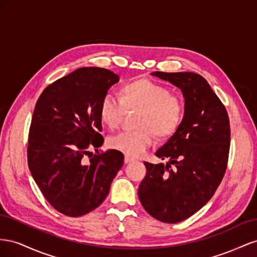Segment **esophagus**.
Returning <instances> with one entry per match:
<instances>
[{"label": "esophagus", "mask_w": 257, "mask_h": 257, "mask_svg": "<svg viewBox=\"0 0 257 257\" xmlns=\"http://www.w3.org/2000/svg\"><path fill=\"white\" fill-rule=\"evenodd\" d=\"M134 160H135L134 158H131L129 156H124V164H130V163H133Z\"/></svg>", "instance_id": "34e87169"}]
</instances>
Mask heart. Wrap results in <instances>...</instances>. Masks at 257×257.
I'll use <instances>...</instances> for the list:
<instances>
[{
  "mask_svg": "<svg viewBox=\"0 0 257 257\" xmlns=\"http://www.w3.org/2000/svg\"><path fill=\"white\" fill-rule=\"evenodd\" d=\"M134 131L122 133L109 141L113 149L129 157L143 156L155 142L177 134L185 116L182 94L150 79H136L121 86L119 99L112 94L102 98L100 119L111 130L118 128L127 112H137Z\"/></svg>",
  "mask_w": 257,
  "mask_h": 257,
  "instance_id": "b5f03b06",
  "label": "heart"
}]
</instances>
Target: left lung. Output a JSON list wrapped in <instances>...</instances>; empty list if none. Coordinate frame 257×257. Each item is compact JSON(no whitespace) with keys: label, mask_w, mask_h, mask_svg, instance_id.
Returning a JSON list of instances; mask_svg holds the SVG:
<instances>
[{"label":"left lung","mask_w":257,"mask_h":257,"mask_svg":"<svg viewBox=\"0 0 257 257\" xmlns=\"http://www.w3.org/2000/svg\"><path fill=\"white\" fill-rule=\"evenodd\" d=\"M181 88L185 98L182 126L156 156L164 164L144 163L146 175L139 198L148 213L174 224L195 214L221 184L230 148V123L225 105L201 75L192 72H153Z\"/></svg>","instance_id":"1"}]
</instances>
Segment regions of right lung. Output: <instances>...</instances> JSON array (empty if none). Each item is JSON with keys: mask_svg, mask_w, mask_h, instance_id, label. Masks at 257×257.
<instances>
[{"mask_svg": "<svg viewBox=\"0 0 257 257\" xmlns=\"http://www.w3.org/2000/svg\"><path fill=\"white\" fill-rule=\"evenodd\" d=\"M117 82L109 70L80 68L48 85L36 101L28 166L45 199L64 215L78 217L98 208L123 165L119 151L90 153L103 144L99 107Z\"/></svg>", "mask_w": 257, "mask_h": 257, "instance_id": "add662e5", "label": "right lung"}]
</instances>
